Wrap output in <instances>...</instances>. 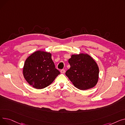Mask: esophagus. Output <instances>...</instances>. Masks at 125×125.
I'll list each match as a JSON object with an SVG mask.
<instances>
[{
    "mask_svg": "<svg viewBox=\"0 0 125 125\" xmlns=\"http://www.w3.org/2000/svg\"><path fill=\"white\" fill-rule=\"evenodd\" d=\"M60 73H62V74L64 73H65V70L64 69H62L60 70Z\"/></svg>",
    "mask_w": 125,
    "mask_h": 125,
    "instance_id": "esophagus-1",
    "label": "esophagus"
}]
</instances>
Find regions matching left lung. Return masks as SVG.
<instances>
[{
  "mask_svg": "<svg viewBox=\"0 0 125 125\" xmlns=\"http://www.w3.org/2000/svg\"><path fill=\"white\" fill-rule=\"evenodd\" d=\"M68 63L70 68L65 74L75 87L86 90L96 86L99 79V69L90 55L84 53L72 55Z\"/></svg>",
  "mask_w": 125,
  "mask_h": 125,
  "instance_id": "8db88e82",
  "label": "left lung"
}]
</instances>
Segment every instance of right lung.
Segmentation results:
<instances>
[{"mask_svg":"<svg viewBox=\"0 0 125 125\" xmlns=\"http://www.w3.org/2000/svg\"><path fill=\"white\" fill-rule=\"evenodd\" d=\"M60 73L55 68L52 54L42 50L34 52L26 59L23 69L26 81L36 89L49 86Z\"/></svg>","mask_w":125,"mask_h":125,"instance_id":"1","label":"right lung"}]
</instances>
